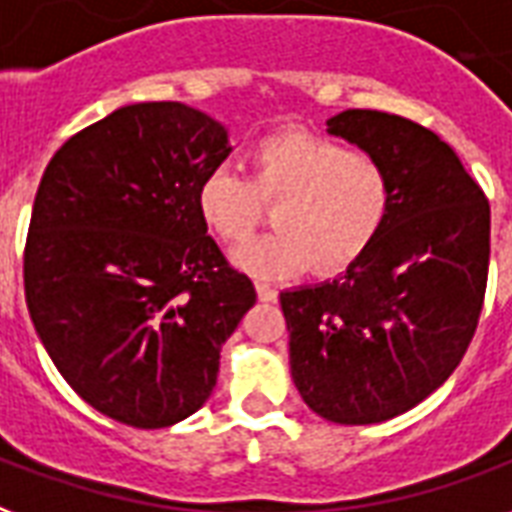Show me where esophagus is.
<instances>
[{
    "label": "esophagus",
    "mask_w": 512,
    "mask_h": 512,
    "mask_svg": "<svg viewBox=\"0 0 512 512\" xmlns=\"http://www.w3.org/2000/svg\"><path fill=\"white\" fill-rule=\"evenodd\" d=\"M256 292H259L261 302H275V300H278V289H272L270 283L259 281V283H256Z\"/></svg>",
    "instance_id": "34e87169"
}]
</instances>
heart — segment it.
Wrapping results in <instances>:
<instances>
[{"label":"heart","mask_w":512,"mask_h":512,"mask_svg":"<svg viewBox=\"0 0 512 512\" xmlns=\"http://www.w3.org/2000/svg\"><path fill=\"white\" fill-rule=\"evenodd\" d=\"M264 204H278L272 223L281 231L234 253L237 267L286 278L311 264L330 275L379 240L393 212L395 179L374 152L313 133H275L253 149L251 179L218 166L196 193L204 226L231 248L256 234Z\"/></svg>","instance_id":"heart-1"}]
</instances>
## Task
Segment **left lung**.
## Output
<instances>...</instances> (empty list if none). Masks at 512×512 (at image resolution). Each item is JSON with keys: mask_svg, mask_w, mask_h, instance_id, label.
I'll return each mask as SVG.
<instances>
[{"mask_svg": "<svg viewBox=\"0 0 512 512\" xmlns=\"http://www.w3.org/2000/svg\"><path fill=\"white\" fill-rule=\"evenodd\" d=\"M327 130L390 166L395 204L341 278L281 294L292 379L330 423H384L445 384L472 343L491 207L453 149L412 119L349 108Z\"/></svg>", "mask_w": 512, "mask_h": 512, "instance_id": "1", "label": "left lung"}]
</instances>
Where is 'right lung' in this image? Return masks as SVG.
Segmentation results:
<instances>
[{
  "mask_svg": "<svg viewBox=\"0 0 512 512\" xmlns=\"http://www.w3.org/2000/svg\"><path fill=\"white\" fill-rule=\"evenodd\" d=\"M231 152L226 128L174 100L122 106L46 166L24 292L48 357L89 406L166 428L204 406L220 346L256 302L196 207Z\"/></svg>",
  "mask_w": 512,
  "mask_h": 512,
  "instance_id": "1",
  "label": "right lung"
}]
</instances>
